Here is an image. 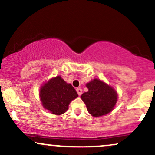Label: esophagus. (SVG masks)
Masks as SVG:
<instances>
[{"label":"esophagus","mask_w":155,"mask_h":155,"mask_svg":"<svg viewBox=\"0 0 155 155\" xmlns=\"http://www.w3.org/2000/svg\"><path fill=\"white\" fill-rule=\"evenodd\" d=\"M76 92H77L78 95H79V96L82 94V90H81V88H77L76 89Z\"/></svg>","instance_id":"34e87169"}]
</instances>
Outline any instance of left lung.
I'll return each mask as SVG.
<instances>
[{
	"label": "left lung",
	"mask_w": 155,
	"mask_h": 155,
	"mask_svg": "<svg viewBox=\"0 0 155 155\" xmlns=\"http://www.w3.org/2000/svg\"><path fill=\"white\" fill-rule=\"evenodd\" d=\"M88 92L81 96L87 111L94 117L107 114L112 111L117 101L116 91L101 80L95 79L87 84Z\"/></svg>",
	"instance_id": "left-lung-1"
}]
</instances>
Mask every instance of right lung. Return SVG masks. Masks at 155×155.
I'll return each mask as SVG.
<instances>
[{"label": "right lung", "mask_w": 155, "mask_h": 155, "mask_svg": "<svg viewBox=\"0 0 155 155\" xmlns=\"http://www.w3.org/2000/svg\"><path fill=\"white\" fill-rule=\"evenodd\" d=\"M77 97L75 89L60 76L51 79L40 90L41 101L43 106L56 115L65 113L71 101Z\"/></svg>", "instance_id": "right-lung-1"}]
</instances>
